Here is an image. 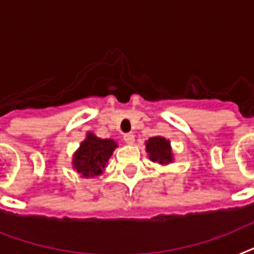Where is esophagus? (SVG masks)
I'll list each match as a JSON object with an SVG mask.
<instances>
[{"label": "esophagus", "instance_id": "34e87169", "mask_svg": "<svg viewBox=\"0 0 254 254\" xmlns=\"http://www.w3.org/2000/svg\"><path fill=\"white\" fill-rule=\"evenodd\" d=\"M123 140H125L126 144H129V145H131V144L135 142V136L132 135V133H126V135L123 136Z\"/></svg>", "mask_w": 254, "mask_h": 254}]
</instances>
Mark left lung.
I'll return each mask as SVG.
<instances>
[{"label": "left lung", "mask_w": 254, "mask_h": 254, "mask_svg": "<svg viewBox=\"0 0 254 254\" xmlns=\"http://www.w3.org/2000/svg\"><path fill=\"white\" fill-rule=\"evenodd\" d=\"M146 152L149 153V158L153 162H158L161 165H166L173 161L171 148L169 140L161 136L150 137L146 141Z\"/></svg>", "instance_id": "left-lung-1"}]
</instances>
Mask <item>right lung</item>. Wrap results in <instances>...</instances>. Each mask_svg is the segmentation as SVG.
I'll return each mask as SVG.
<instances>
[{
	"instance_id": "add662e5",
	"label": "right lung",
	"mask_w": 254,
	"mask_h": 254,
	"mask_svg": "<svg viewBox=\"0 0 254 254\" xmlns=\"http://www.w3.org/2000/svg\"><path fill=\"white\" fill-rule=\"evenodd\" d=\"M117 142L112 139H100L93 133H88L87 139L81 142L80 148L75 153L74 165L77 173L85 178L97 177L106 167Z\"/></svg>"
}]
</instances>
